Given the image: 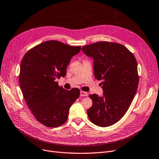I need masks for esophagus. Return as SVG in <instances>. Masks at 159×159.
Here are the masks:
<instances>
[{
  "instance_id": "1",
  "label": "esophagus",
  "mask_w": 159,
  "mask_h": 159,
  "mask_svg": "<svg viewBox=\"0 0 159 159\" xmlns=\"http://www.w3.org/2000/svg\"><path fill=\"white\" fill-rule=\"evenodd\" d=\"M87 95H88V94H87V92H85V91H80V96L81 97H87Z\"/></svg>"
}]
</instances>
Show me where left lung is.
Returning <instances> with one entry per match:
<instances>
[{
    "label": "left lung",
    "instance_id": "obj_1",
    "mask_svg": "<svg viewBox=\"0 0 159 159\" xmlns=\"http://www.w3.org/2000/svg\"><path fill=\"white\" fill-rule=\"evenodd\" d=\"M93 58L94 74L102 80L103 95L90 94L93 100L87 115L91 121L106 127L121 119L134 99L138 85V65L135 57L118 43L98 42L82 48Z\"/></svg>",
    "mask_w": 159,
    "mask_h": 159
}]
</instances>
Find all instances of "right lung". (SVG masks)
<instances>
[{
	"label": "right lung",
	"mask_w": 159,
	"mask_h": 159,
	"mask_svg": "<svg viewBox=\"0 0 159 159\" xmlns=\"http://www.w3.org/2000/svg\"><path fill=\"white\" fill-rule=\"evenodd\" d=\"M80 49V46L49 40L29 50L22 59L19 80L24 99L38 121L48 127L64 124L80 97L79 89L65 90L56 80L65 77L72 57Z\"/></svg>",
	"instance_id": "right-lung-1"
}]
</instances>
